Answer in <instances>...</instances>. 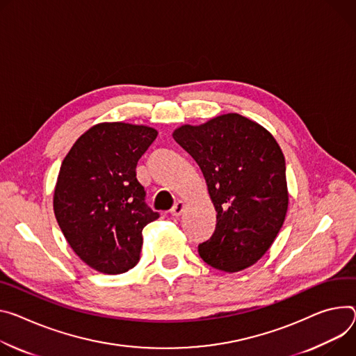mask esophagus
Here are the masks:
<instances>
[{
  "label": "esophagus",
  "mask_w": 356,
  "mask_h": 356,
  "mask_svg": "<svg viewBox=\"0 0 356 356\" xmlns=\"http://www.w3.org/2000/svg\"><path fill=\"white\" fill-rule=\"evenodd\" d=\"M184 202L183 200H177V203L173 206V209L170 210V213H172V216H175V217H179L181 213H183V210H184Z\"/></svg>",
  "instance_id": "1"
}]
</instances>
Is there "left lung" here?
I'll use <instances>...</instances> for the list:
<instances>
[{
    "label": "left lung",
    "instance_id": "1",
    "mask_svg": "<svg viewBox=\"0 0 356 356\" xmlns=\"http://www.w3.org/2000/svg\"><path fill=\"white\" fill-rule=\"evenodd\" d=\"M173 138L200 166L217 211L213 236L199 245L203 261L225 273L255 264L288 210L285 159L277 140L238 113L183 124Z\"/></svg>",
    "mask_w": 356,
    "mask_h": 356
}]
</instances>
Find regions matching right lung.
Masks as SVG:
<instances>
[{
    "mask_svg": "<svg viewBox=\"0 0 356 356\" xmlns=\"http://www.w3.org/2000/svg\"><path fill=\"white\" fill-rule=\"evenodd\" d=\"M157 131L143 124L105 122L92 126L63 159L54 213L68 244L90 268L122 274L134 268L142 230L159 218L145 203L136 165Z\"/></svg>",
    "mask_w": 356,
    "mask_h": 356,
    "instance_id": "add662e5",
    "label": "right lung"
}]
</instances>
